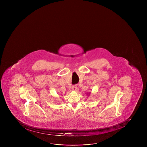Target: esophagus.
Segmentation results:
<instances>
[{"label":"esophagus","instance_id":"1","mask_svg":"<svg viewBox=\"0 0 147 147\" xmlns=\"http://www.w3.org/2000/svg\"><path fill=\"white\" fill-rule=\"evenodd\" d=\"M72 90L73 91H76L77 89V86L76 84H75V85H74V86H72Z\"/></svg>","mask_w":147,"mask_h":147}]
</instances>
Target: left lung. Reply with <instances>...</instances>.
I'll return each instance as SVG.
<instances>
[{
  "mask_svg": "<svg viewBox=\"0 0 147 147\" xmlns=\"http://www.w3.org/2000/svg\"><path fill=\"white\" fill-rule=\"evenodd\" d=\"M90 93H91V92H89V93H87V94L88 95H90Z\"/></svg>",
  "mask_w": 147,
  "mask_h": 147,
  "instance_id": "1",
  "label": "left lung"
}]
</instances>
